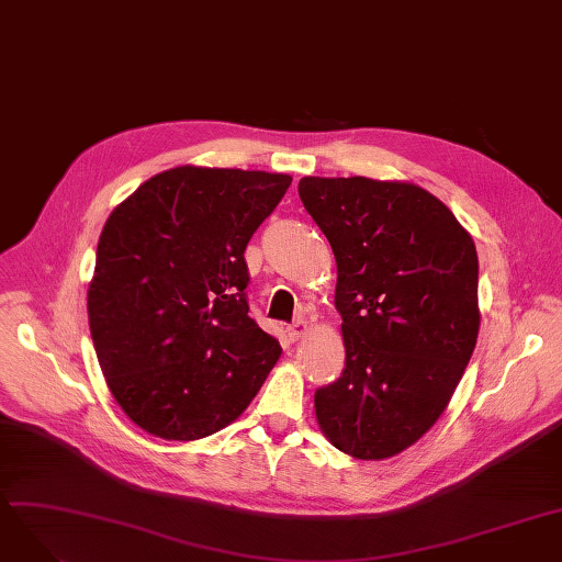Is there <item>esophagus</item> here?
Segmentation results:
<instances>
[{"instance_id":"obj_1","label":"esophagus","mask_w":562,"mask_h":562,"mask_svg":"<svg viewBox=\"0 0 562 562\" xmlns=\"http://www.w3.org/2000/svg\"><path fill=\"white\" fill-rule=\"evenodd\" d=\"M304 334H306V323H304V319H297V323H292L290 327H285V336H288L290 342L300 340Z\"/></svg>"}]
</instances>
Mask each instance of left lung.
Segmentation results:
<instances>
[{
  "label": "left lung",
  "instance_id": "left-lung-1",
  "mask_svg": "<svg viewBox=\"0 0 562 562\" xmlns=\"http://www.w3.org/2000/svg\"><path fill=\"white\" fill-rule=\"evenodd\" d=\"M336 258L345 368L315 391L319 430L357 460H386L443 414L473 355L477 254L430 192L363 176L300 180Z\"/></svg>",
  "mask_w": 562,
  "mask_h": 562
}]
</instances>
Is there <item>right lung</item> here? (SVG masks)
<instances>
[{
    "instance_id": "1",
    "label": "right lung",
    "mask_w": 562,
    "mask_h": 562,
    "mask_svg": "<svg viewBox=\"0 0 562 562\" xmlns=\"http://www.w3.org/2000/svg\"><path fill=\"white\" fill-rule=\"evenodd\" d=\"M290 182L176 167L106 220L89 327L106 386L142 430L169 441L215 435L270 375L281 345L249 317L245 249Z\"/></svg>"
}]
</instances>
